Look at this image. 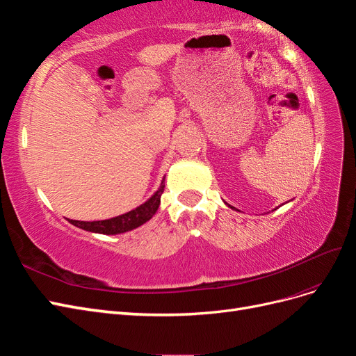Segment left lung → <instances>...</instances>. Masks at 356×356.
Listing matches in <instances>:
<instances>
[{"label": "left lung", "instance_id": "8db88e82", "mask_svg": "<svg viewBox=\"0 0 356 356\" xmlns=\"http://www.w3.org/2000/svg\"><path fill=\"white\" fill-rule=\"evenodd\" d=\"M229 207H230V204H229ZM230 208H233V207H230Z\"/></svg>", "mask_w": 356, "mask_h": 356}]
</instances>
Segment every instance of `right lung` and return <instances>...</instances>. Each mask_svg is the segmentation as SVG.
Here are the masks:
<instances>
[{
	"label": "right lung",
	"instance_id": "1",
	"mask_svg": "<svg viewBox=\"0 0 356 356\" xmlns=\"http://www.w3.org/2000/svg\"><path fill=\"white\" fill-rule=\"evenodd\" d=\"M165 190V177L161 179V184L154 195L149 197L141 207H138L132 211H129L118 217L110 220H101V221H77V220H68L75 227H80L83 230L93 232V233H102V234H120L129 230H134L139 225L147 222L153 215L157 212L160 197L163 195Z\"/></svg>",
	"mask_w": 356,
	"mask_h": 356
}]
</instances>
